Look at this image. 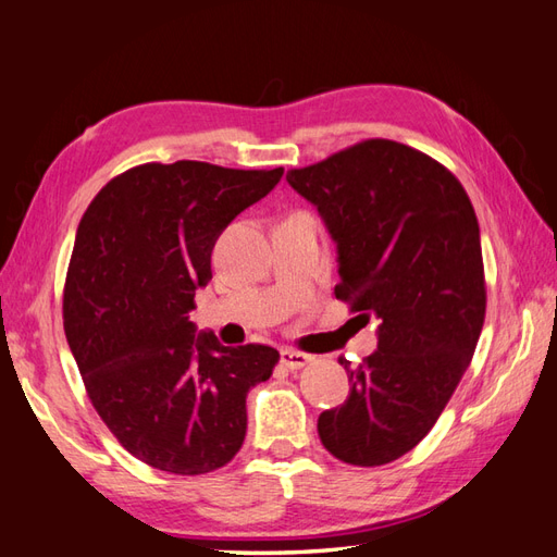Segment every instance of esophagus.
<instances>
[{
    "label": "esophagus",
    "instance_id": "34e87169",
    "mask_svg": "<svg viewBox=\"0 0 557 557\" xmlns=\"http://www.w3.org/2000/svg\"><path fill=\"white\" fill-rule=\"evenodd\" d=\"M313 355L307 352H299V350H292V347H285V350L280 352V362L285 364L287 369H301V367H309L313 362Z\"/></svg>",
    "mask_w": 557,
    "mask_h": 557
}]
</instances>
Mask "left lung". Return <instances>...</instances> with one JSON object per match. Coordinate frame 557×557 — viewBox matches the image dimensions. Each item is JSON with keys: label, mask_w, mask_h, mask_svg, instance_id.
Returning a JSON list of instances; mask_svg holds the SVG:
<instances>
[{"label": "left lung", "mask_w": 557, "mask_h": 557, "mask_svg": "<svg viewBox=\"0 0 557 557\" xmlns=\"http://www.w3.org/2000/svg\"><path fill=\"white\" fill-rule=\"evenodd\" d=\"M337 244L335 299L376 319L379 347L337 359L350 396L319 418L335 459L384 466L424 440L471 364L485 321L481 228L463 185L394 139L287 171Z\"/></svg>", "instance_id": "1"}]
</instances>
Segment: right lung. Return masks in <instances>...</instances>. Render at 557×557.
Listing matches in <instances>:
<instances>
[{
    "label": "right lung",
    "mask_w": 557,
    "mask_h": 557,
    "mask_svg": "<svg viewBox=\"0 0 557 557\" xmlns=\"http://www.w3.org/2000/svg\"><path fill=\"white\" fill-rule=\"evenodd\" d=\"M282 173L141 163L108 181L76 228L64 335L106 428L159 471L202 475L232 461L248 391L277 364L275 347L195 337L188 311L212 280L216 238Z\"/></svg>",
    "instance_id": "right-lung-1"
}]
</instances>
